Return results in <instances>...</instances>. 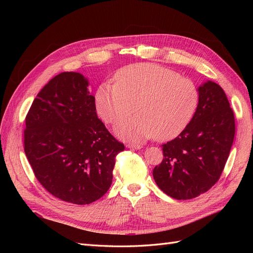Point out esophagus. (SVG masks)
I'll use <instances>...</instances> for the list:
<instances>
[{"label":"esophagus","instance_id":"obj_1","mask_svg":"<svg viewBox=\"0 0 253 253\" xmlns=\"http://www.w3.org/2000/svg\"><path fill=\"white\" fill-rule=\"evenodd\" d=\"M126 148L128 149H135V150H139L141 149V145L138 143H127L126 144Z\"/></svg>","mask_w":253,"mask_h":253}]
</instances>
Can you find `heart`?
I'll list each match as a JSON object with an SVG mask.
<instances>
[{"label":"heart","mask_w":253,"mask_h":253,"mask_svg":"<svg viewBox=\"0 0 253 253\" xmlns=\"http://www.w3.org/2000/svg\"><path fill=\"white\" fill-rule=\"evenodd\" d=\"M200 93L195 83L157 64L138 63L122 67L115 84L102 83L95 94L99 116L114 125L125 139L144 140L155 136L168 140L177 136L192 119Z\"/></svg>","instance_id":"b5f03b06"}]
</instances>
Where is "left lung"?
I'll return each mask as SVG.
<instances>
[{
	"label": "left lung",
	"instance_id": "obj_1",
	"mask_svg": "<svg viewBox=\"0 0 253 253\" xmlns=\"http://www.w3.org/2000/svg\"><path fill=\"white\" fill-rule=\"evenodd\" d=\"M198 93L193 118L176 138L163 144L164 159L153 170L160 190L179 201L194 198L215 185L235 134L234 114L223 88L207 81Z\"/></svg>",
	"mask_w": 253,
	"mask_h": 253
}]
</instances>
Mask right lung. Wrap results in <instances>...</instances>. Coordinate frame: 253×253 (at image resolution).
Returning a JSON list of instances; mask_svg holds the SVG:
<instances>
[{
	"label": "right lung",
	"instance_id": "right-lung-1",
	"mask_svg": "<svg viewBox=\"0 0 253 253\" xmlns=\"http://www.w3.org/2000/svg\"><path fill=\"white\" fill-rule=\"evenodd\" d=\"M87 86L79 73L57 75L25 118L24 151L37 179L53 196L76 205L108 192L115 157L125 150L98 118Z\"/></svg>",
	"mask_w": 253,
	"mask_h": 253
}]
</instances>
